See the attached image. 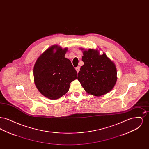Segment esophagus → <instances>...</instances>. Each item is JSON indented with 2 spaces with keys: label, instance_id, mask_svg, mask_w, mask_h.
Here are the masks:
<instances>
[{
  "label": "esophagus",
  "instance_id": "obj_1",
  "mask_svg": "<svg viewBox=\"0 0 149 149\" xmlns=\"http://www.w3.org/2000/svg\"><path fill=\"white\" fill-rule=\"evenodd\" d=\"M75 69H76V70L77 71V72H79V71H80V67L79 66H78V67H77L76 68H75Z\"/></svg>",
  "mask_w": 149,
  "mask_h": 149
}]
</instances>
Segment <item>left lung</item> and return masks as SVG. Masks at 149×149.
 <instances>
[{
  "mask_svg": "<svg viewBox=\"0 0 149 149\" xmlns=\"http://www.w3.org/2000/svg\"><path fill=\"white\" fill-rule=\"evenodd\" d=\"M82 61L78 80L86 92L99 97L113 88L117 79L116 68L104 53L100 55L97 50L84 51Z\"/></svg>",
  "mask_w": 149,
  "mask_h": 149,
  "instance_id": "1",
  "label": "left lung"
}]
</instances>
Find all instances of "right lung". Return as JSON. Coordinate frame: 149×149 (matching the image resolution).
Returning a JSON list of instances; mask_svg holds the SVG:
<instances>
[{
    "instance_id": "add662e5",
    "label": "right lung",
    "mask_w": 149,
    "mask_h": 149,
    "mask_svg": "<svg viewBox=\"0 0 149 149\" xmlns=\"http://www.w3.org/2000/svg\"><path fill=\"white\" fill-rule=\"evenodd\" d=\"M54 49L57 51L54 52ZM68 49L51 47L38 58L33 68L34 81L39 92L51 99L61 98L69 91L78 73L71 61L65 57Z\"/></svg>"
}]
</instances>
